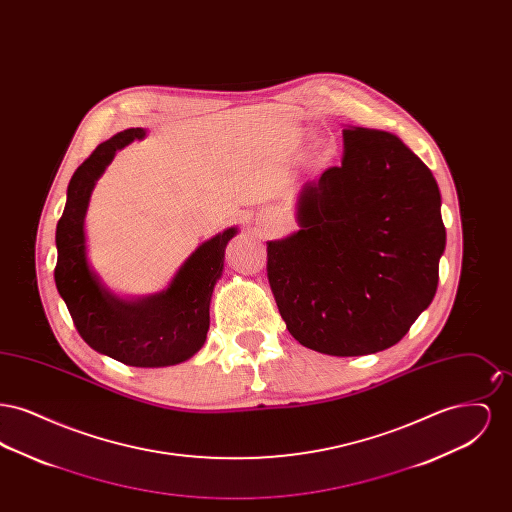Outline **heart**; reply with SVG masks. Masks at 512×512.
Listing matches in <instances>:
<instances>
[{
    "label": "heart",
    "mask_w": 512,
    "mask_h": 512,
    "mask_svg": "<svg viewBox=\"0 0 512 512\" xmlns=\"http://www.w3.org/2000/svg\"><path fill=\"white\" fill-rule=\"evenodd\" d=\"M322 157H326V153H322Z\"/></svg>",
    "instance_id": "b5f03b06"
}]
</instances>
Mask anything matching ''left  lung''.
I'll return each mask as SVG.
<instances>
[{"instance_id":"obj_1","label":"left lung","mask_w":512,"mask_h":512,"mask_svg":"<svg viewBox=\"0 0 512 512\" xmlns=\"http://www.w3.org/2000/svg\"><path fill=\"white\" fill-rule=\"evenodd\" d=\"M297 224L268 242L267 276L301 345L334 357L378 353L432 303L445 249L441 195L397 136L345 128L341 165L301 188Z\"/></svg>"}]
</instances>
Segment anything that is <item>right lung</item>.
<instances>
[{
  "mask_svg": "<svg viewBox=\"0 0 512 512\" xmlns=\"http://www.w3.org/2000/svg\"><path fill=\"white\" fill-rule=\"evenodd\" d=\"M144 136V128L115 134L74 172L55 232V286L78 334L92 349L124 365L157 368L188 361L203 347L211 295L224 267V247L238 228L199 245L161 293L121 299L109 292L88 265L84 219L96 180L115 153Z\"/></svg>",
  "mask_w": 512,
  "mask_h": 512,
  "instance_id": "obj_1",
  "label": "right lung"
}]
</instances>
